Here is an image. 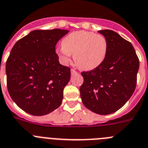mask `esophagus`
Instances as JSON below:
<instances>
[{"mask_svg":"<svg viewBox=\"0 0 148 148\" xmlns=\"http://www.w3.org/2000/svg\"><path fill=\"white\" fill-rule=\"evenodd\" d=\"M76 73H77V72L75 71V70H73V69H72V70H71V74H72V75L76 74Z\"/></svg>","mask_w":148,"mask_h":148,"instance_id":"34e87169","label":"esophagus"}]
</instances>
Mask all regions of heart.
Segmentation results:
<instances>
[{
    "label": "heart",
    "mask_w": 148,
    "mask_h": 148,
    "mask_svg": "<svg viewBox=\"0 0 148 148\" xmlns=\"http://www.w3.org/2000/svg\"><path fill=\"white\" fill-rule=\"evenodd\" d=\"M62 45L56 50L60 62L68 64L73 54L75 64L84 70H92L101 66L108 52L105 36L86 31L69 34L62 40Z\"/></svg>",
    "instance_id": "heart-1"
}]
</instances>
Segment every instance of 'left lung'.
Masks as SVG:
<instances>
[{"label":"left lung","mask_w":148,"mask_h":148,"mask_svg":"<svg viewBox=\"0 0 148 148\" xmlns=\"http://www.w3.org/2000/svg\"><path fill=\"white\" fill-rule=\"evenodd\" d=\"M108 42L106 57L95 70L83 72L80 87L84 105L101 115L110 114L125 104L134 93L139 62L132 44L112 30H100Z\"/></svg>","instance_id":"8db88e82"}]
</instances>
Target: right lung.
<instances>
[{
  "label": "right lung",
  "mask_w": 148,
  "mask_h": 148,
  "mask_svg": "<svg viewBox=\"0 0 148 148\" xmlns=\"http://www.w3.org/2000/svg\"><path fill=\"white\" fill-rule=\"evenodd\" d=\"M68 30H34L12 47L6 61L7 88L22 110L34 116L51 113L62 104L70 69L61 64L55 47Z\"/></svg>",
  "instance_id": "right-lung-1"
}]
</instances>
